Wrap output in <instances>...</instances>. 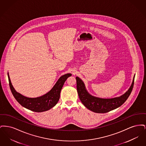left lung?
Here are the masks:
<instances>
[{"label": "left lung", "mask_w": 146, "mask_h": 146, "mask_svg": "<svg viewBox=\"0 0 146 146\" xmlns=\"http://www.w3.org/2000/svg\"><path fill=\"white\" fill-rule=\"evenodd\" d=\"M135 76L130 89L122 96L114 98H100L90 95L86 90L83 81L76 77V89L82 104L89 110L97 113H105L117 108L123 104L130 96L134 84Z\"/></svg>", "instance_id": "8db88e82"}]
</instances>
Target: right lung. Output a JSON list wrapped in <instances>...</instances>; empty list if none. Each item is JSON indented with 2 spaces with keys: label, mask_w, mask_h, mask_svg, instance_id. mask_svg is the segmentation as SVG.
I'll use <instances>...</instances> for the list:
<instances>
[{
  "label": "right lung",
  "mask_w": 146,
  "mask_h": 146,
  "mask_svg": "<svg viewBox=\"0 0 146 146\" xmlns=\"http://www.w3.org/2000/svg\"><path fill=\"white\" fill-rule=\"evenodd\" d=\"M7 76L10 90L16 101L21 106L31 111L35 112H42L48 111L54 107L58 102L63 85L67 78L71 76V74L68 73L61 76L53 88L48 93L41 97L36 98L25 97L16 92L11 84L8 73Z\"/></svg>",
  "instance_id": "add662e5"
}]
</instances>
